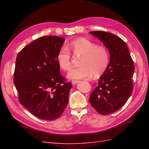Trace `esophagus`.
Segmentation results:
<instances>
[{
  "mask_svg": "<svg viewBox=\"0 0 149 149\" xmlns=\"http://www.w3.org/2000/svg\"><path fill=\"white\" fill-rule=\"evenodd\" d=\"M79 82H80V81H79V80H72V84H77L78 83H79Z\"/></svg>",
  "mask_w": 149,
  "mask_h": 149,
  "instance_id": "1",
  "label": "esophagus"
}]
</instances>
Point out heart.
I'll list each match as a JSON object with an SVG mask.
<instances>
[{"label":"heart","instance_id":"heart-1","mask_svg":"<svg viewBox=\"0 0 149 149\" xmlns=\"http://www.w3.org/2000/svg\"><path fill=\"white\" fill-rule=\"evenodd\" d=\"M69 50L75 56H81L79 67L72 69L67 77L69 79L79 80L92 77L97 78L102 75L109 64V53L103 46L86 38H80L70 42L66 48L62 46L59 49L57 61L59 66L64 70H68L71 67V55Z\"/></svg>","mask_w":149,"mask_h":149}]
</instances>
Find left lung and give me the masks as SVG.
Masks as SVG:
<instances>
[{"instance_id": "8db88e82", "label": "left lung", "mask_w": 149, "mask_h": 149, "mask_svg": "<svg viewBox=\"0 0 149 149\" xmlns=\"http://www.w3.org/2000/svg\"><path fill=\"white\" fill-rule=\"evenodd\" d=\"M89 33L98 37L110 54L108 67L100 77L98 86L89 99L97 112L108 115L123 107L132 94V77L135 69L134 61L126 43L120 37L101 31Z\"/></svg>"}]
</instances>
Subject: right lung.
Wrapping results in <instances>:
<instances>
[{
  "label": "right lung",
  "mask_w": 149,
  "mask_h": 149,
  "mask_svg": "<svg viewBox=\"0 0 149 149\" xmlns=\"http://www.w3.org/2000/svg\"><path fill=\"white\" fill-rule=\"evenodd\" d=\"M65 39L57 36L38 38L18 54L14 83L21 104L37 118L52 121L65 111L72 88L60 72L57 61Z\"/></svg>",
  "instance_id": "1"
}]
</instances>
